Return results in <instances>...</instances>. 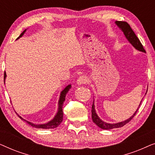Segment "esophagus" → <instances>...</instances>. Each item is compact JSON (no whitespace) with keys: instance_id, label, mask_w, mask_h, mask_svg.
Returning a JSON list of instances; mask_svg holds the SVG:
<instances>
[{"instance_id":"1","label":"esophagus","mask_w":155,"mask_h":155,"mask_svg":"<svg viewBox=\"0 0 155 155\" xmlns=\"http://www.w3.org/2000/svg\"><path fill=\"white\" fill-rule=\"evenodd\" d=\"M87 82H88V78L84 75L80 76V77L78 78V80H77V83L78 84H80V85L82 84H85Z\"/></svg>"}]
</instances>
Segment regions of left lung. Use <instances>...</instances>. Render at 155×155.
Instances as JSON below:
<instances>
[{
	"label": "left lung",
	"instance_id": "left-lung-1",
	"mask_svg": "<svg viewBox=\"0 0 155 155\" xmlns=\"http://www.w3.org/2000/svg\"><path fill=\"white\" fill-rule=\"evenodd\" d=\"M116 24L117 25V26L119 27L120 29H121L122 31L124 34L125 37H126V39H128V41L130 42L131 44H132V45L133 46V47H135L137 50L140 51L145 52V53L146 52L145 48H143V44H141L140 41L137 36L135 35V32L133 31V29H131L130 26L128 24V22H123V21H116ZM141 102H142V101H141ZM141 102H140V104H141ZM140 104L139 107H138V108H137V109L136 110V111H135L134 114H133V115L131 116L130 118H129L128 119L124 120V121L117 123V124H108V123L104 122L103 120H101L100 118H99V116H97L96 111H95V109H94V101H93V104L92 106V120L97 126H99V128L101 129H104V130H110V129L120 128V127L125 126V125L127 124L128 123H129L131 120H132V118L134 117V116L136 114L137 110L139 109V107H140Z\"/></svg>",
	"mask_w": 155,
	"mask_h": 155
}]
</instances>
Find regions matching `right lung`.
Here are the masks:
<instances>
[{
    "mask_svg": "<svg viewBox=\"0 0 155 155\" xmlns=\"http://www.w3.org/2000/svg\"><path fill=\"white\" fill-rule=\"evenodd\" d=\"M25 31H26V29H25V31H23L22 33H21V35L19 36V38L22 37V36L24 35V33L25 32ZM6 78V73L5 72V73H4V80H5ZM71 88V84H69V85H68L66 87H65L64 90H63L62 92H61V95H60V98H59V101H58V112H57L56 115L54 116V118H53L51 120H50L49 122L46 123V124H33V123H31L29 121H27V120H25L24 118H22L21 116H20L18 115L19 117H20L21 119L25 120V122L27 123V124L30 125L32 127H35V128H43V129H49V128H56V127H58L59 125L61 124V123L62 122L63 120V103H64V101L65 100V95L68 92V91Z\"/></svg>",
    "mask_w": 155,
    "mask_h": 155,
    "instance_id": "right-lung-1",
    "label": "right lung"
}]
</instances>
